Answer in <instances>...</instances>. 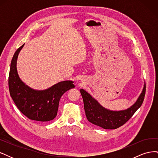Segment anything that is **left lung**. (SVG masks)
<instances>
[{
    "label": "left lung",
    "mask_w": 158,
    "mask_h": 158,
    "mask_svg": "<svg viewBox=\"0 0 158 158\" xmlns=\"http://www.w3.org/2000/svg\"><path fill=\"white\" fill-rule=\"evenodd\" d=\"M80 93L88 121L104 129H116L126 123L142 106L145 96L146 84L136 102L129 108L121 111H111L103 107L83 89H80Z\"/></svg>",
    "instance_id": "8db88e82"
}]
</instances>
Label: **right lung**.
Listing matches in <instances>:
<instances>
[{
    "label": "right lung",
    "mask_w": 158,
    "mask_h": 158,
    "mask_svg": "<svg viewBox=\"0 0 158 158\" xmlns=\"http://www.w3.org/2000/svg\"><path fill=\"white\" fill-rule=\"evenodd\" d=\"M24 44L16 50L10 64L8 86L10 96L18 109L31 120L47 122L53 120L58 111L60 99L66 91L74 88V82L63 81L44 90H36L26 85L17 72V59Z\"/></svg>",
    "instance_id": "obj_1"
}]
</instances>
